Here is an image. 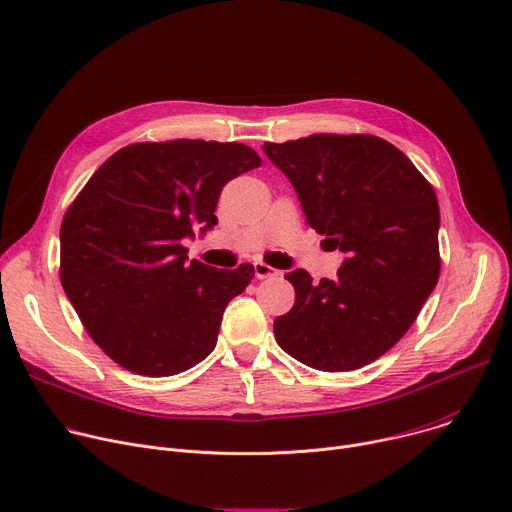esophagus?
I'll use <instances>...</instances> for the list:
<instances>
[{
    "mask_svg": "<svg viewBox=\"0 0 512 512\" xmlns=\"http://www.w3.org/2000/svg\"><path fill=\"white\" fill-rule=\"evenodd\" d=\"M253 270H255V278H259V280L270 278V276H276V274H278L272 265H267V263H263V261H255V263H253Z\"/></svg>",
    "mask_w": 512,
    "mask_h": 512,
    "instance_id": "esophagus-1",
    "label": "esophagus"
}]
</instances>
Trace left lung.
<instances>
[{
  "instance_id": "8db88e82",
  "label": "left lung",
  "mask_w": 512,
  "mask_h": 512,
  "mask_svg": "<svg viewBox=\"0 0 512 512\" xmlns=\"http://www.w3.org/2000/svg\"><path fill=\"white\" fill-rule=\"evenodd\" d=\"M263 151L294 186L307 224L346 255L334 280L286 274L297 299L276 317V340L313 369L369 365L407 334L438 284L434 188L371 134H311Z\"/></svg>"
}]
</instances>
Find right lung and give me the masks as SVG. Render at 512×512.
<instances>
[{"label": "right lung", "instance_id": "right-lung-1", "mask_svg": "<svg viewBox=\"0 0 512 512\" xmlns=\"http://www.w3.org/2000/svg\"><path fill=\"white\" fill-rule=\"evenodd\" d=\"M261 166L242 143H134L91 176L64 215L60 278L80 321L120 367L164 378L201 363L253 265L188 261L186 238L218 224L226 182Z\"/></svg>", "mask_w": 512, "mask_h": 512}]
</instances>
